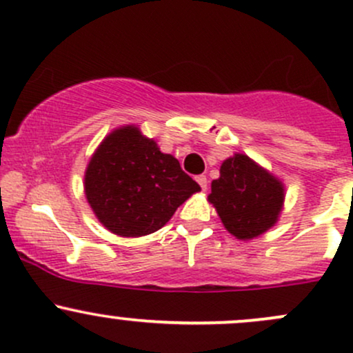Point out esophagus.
I'll return each mask as SVG.
<instances>
[{
	"label": "esophagus",
	"instance_id": "1",
	"mask_svg": "<svg viewBox=\"0 0 353 353\" xmlns=\"http://www.w3.org/2000/svg\"><path fill=\"white\" fill-rule=\"evenodd\" d=\"M195 180H196V183L200 185V188H202V190L205 192L207 190V176L205 175H199V176L195 178Z\"/></svg>",
	"mask_w": 353,
	"mask_h": 353
}]
</instances>
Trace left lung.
<instances>
[{
  "label": "left lung",
  "mask_w": 353,
  "mask_h": 353,
  "mask_svg": "<svg viewBox=\"0 0 353 353\" xmlns=\"http://www.w3.org/2000/svg\"><path fill=\"white\" fill-rule=\"evenodd\" d=\"M284 185L278 176L244 153H234L221 165V176L212 181L208 202L229 234L239 241L263 236L279 221Z\"/></svg>",
  "instance_id": "8db88e82"
}]
</instances>
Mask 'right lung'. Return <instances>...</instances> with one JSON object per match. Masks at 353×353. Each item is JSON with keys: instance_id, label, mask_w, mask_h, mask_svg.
I'll use <instances>...</instances> for the list:
<instances>
[{"instance_id": "add662e5", "label": "right lung", "mask_w": 353, "mask_h": 353, "mask_svg": "<svg viewBox=\"0 0 353 353\" xmlns=\"http://www.w3.org/2000/svg\"><path fill=\"white\" fill-rule=\"evenodd\" d=\"M84 192L109 232L143 237L160 230L200 187L175 157L161 153L136 124H126L96 148L85 168Z\"/></svg>"}]
</instances>
